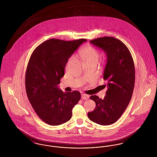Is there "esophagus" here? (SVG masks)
I'll use <instances>...</instances> for the list:
<instances>
[{
	"label": "esophagus",
	"mask_w": 157,
	"mask_h": 157,
	"mask_svg": "<svg viewBox=\"0 0 157 157\" xmlns=\"http://www.w3.org/2000/svg\"><path fill=\"white\" fill-rule=\"evenodd\" d=\"M89 95H87V94H82V99L83 100H86L88 99H89Z\"/></svg>",
	"instance_id": "34e87169"
}]
</instances>
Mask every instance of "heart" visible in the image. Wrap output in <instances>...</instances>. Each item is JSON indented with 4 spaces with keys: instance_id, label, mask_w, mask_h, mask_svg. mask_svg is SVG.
<instances>
[{
    "instance_id": "heart-1",
    "label": "heart",
    "mask_w": 157,
    "mask_h": 157,
    "mask_svg": "<svg viewBox=\"0 0 157 157\" xmlns=\"http://www.w3.org/2000/svg\"><path fill=\"white\" fill-rule=\"evenodd\" d=\"M79 56L82 59L85 65L86 64H94L96 65L100 58V54L95 48L90 45L85 46L79 52ZM74 56H71L68 62L73 59Z\"/></svg>"
}]
</instances>
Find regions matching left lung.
Instances as JSON below:
<instances>
[{"mask_svg": "<svg viewBox=\"0 0 157 157\" xmlns=\"http://www.w3.org/2000/svg\"><path fill=\"white\" fill-rule=\"evenodd\" d=\"M91 44L102 49L107 55L103 78L107 81L106 95L101 99L92 95L96 107L88 112L90 120L101 125L117 122L125 111L132 95L135 84L134 60L129 50L120 40L105 36L91 40Z\"/></svg>", "mask_w": 157, "mask_h": 157, "instance_id": "obj_1", "label": "left lung"}]
</instances>
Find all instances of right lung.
<instances>
[{"instance_id":"1","label":"right lung","mask_w":157,"mask_h":157,"mask_svg":"<svg viewBox=\"0 0 157 157\" xmlns=\"http://www.w3.org/2000/svg\"><path fill=\"white\" fill-rule=\"evenodd\" d=\"M85 41L51 39L37 46L30 56L25 75L27 96L37 116L48 125H59L70 120L81 99L79 91L64 93L58 85L68 58Z\"/></svg>"}]
</instances>
